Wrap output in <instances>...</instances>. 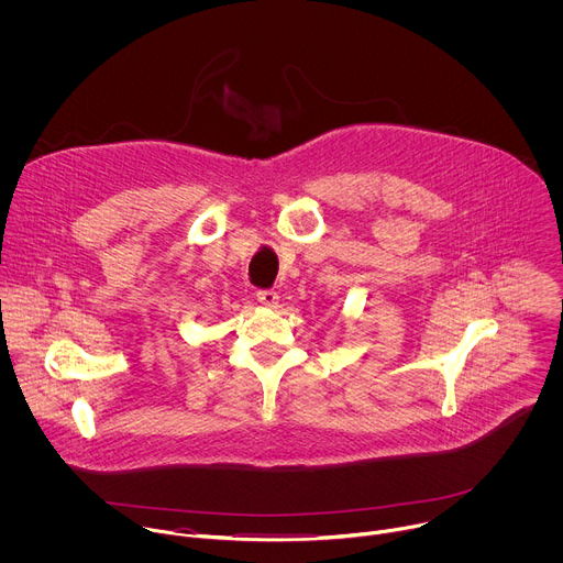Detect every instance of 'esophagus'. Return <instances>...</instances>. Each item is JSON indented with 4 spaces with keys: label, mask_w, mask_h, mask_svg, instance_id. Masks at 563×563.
<instances>
[{
    "label": "esophagus",
    "mask_w": 563,
    "mask_h": 563,
    "mask_svg": "<svg viewBox=\"0 0 563 563\" xmlns=\"http://www.w3.org/2000/svg\"><path fill=\"white\" fill-rule=\"evenodd\" d=\"M256 298L265 305V307H276L278 305V291L274 289H258Z\"/></svg>",
    "instance_id": "obj_1"
}]
</instances>
